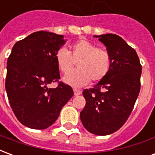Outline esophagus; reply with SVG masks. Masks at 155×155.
Returning <instances> with one entry per match:
<instances>
[{
    "mask_svg": "<svg viewBox=\"0 0 155 155\" xmlns=\"http://www.w3.org/2000/svg\"><path fill=\"white\" fill-rule=\"evenodd\" d=\"M81 94V91L74 89V95H79V94Z\"/></svg>",
    "mask_w": 155,
    "mask_h": 155,
    "instance_id": "34e87169",
    "label": "esophagus"
}]
</instances>
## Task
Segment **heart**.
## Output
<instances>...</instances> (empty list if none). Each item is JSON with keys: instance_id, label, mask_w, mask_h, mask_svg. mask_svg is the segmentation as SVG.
Returning a JSON list of instances; mask_svg holds the SVG:
<instances>
[{"instance_id": "b5f03b06", "label": "heart", "mask_w": 155, "mask_h": 155, "mask_svg": "<svg viewBox=\"0 0 155 155\" xmlns=\"http://www.w3.org/2000/svg\"><path fill=\"white\" fill-rule=\"evenodd\" d=\"M71 52L64 47L55 53V61L61 72L71 71L77 63L78 70L64 75L63 81L73 87H81L91 80L98 82L109 73L111 65V56L109 51L85 39H81L71 45Z\"/></svg>"}]
</instances>
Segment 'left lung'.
<instances>
[{
	"instance_id": "1",
	"label": "left lung",
	"mask_w": 155,
	"mask_h": 155,
	"mask_svg": "<svg viewBox=\"0 0 155 155\" xmlns=\"http://www.w3.org/2000/svg\"><path fill=\"white\" fill-rule=\"evenodd\" d=\"M111 56L108 74L93 88L83 91L86 104L81 120L96 135H108L121 127L131 114L140 91L142 66L136 51L114 34L94 35Z\"/></svg>"
}]
</instances>
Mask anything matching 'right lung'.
<instances>
[{"label":"right lung","mask_w":155,"mask_h":155,"mask_svg":"<svg viewBox=\"0 0 155 155\" xmlns=\"http://www.w3.org/2000/svg\"><path fill=\"white\" fill-rule=\"evenodd\" d=\"M62 35L36 31L12 48L7 60L5 91L17 120L34 130H45L54 123L73 94L72 88L58 81L60 72L55 53L65 43Z\"/></svg>","instance_id":"right-lung-1"}]
</instances>
